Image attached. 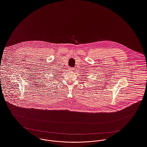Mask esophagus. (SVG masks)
<instances>
[{
    "label": "esophagus",
    "mask_w": 147,
    "mask_h": 147,
    "mask_svg": "<svg viewBox=\"0 0 147 147\" xmlns=\"http://www.w3.org/2000/svg\"><path fill=\"white\" fill-rule=\"evenodd\" d=\"M74 68H71V67H69V68H68V71H74Z\"/></svg>",
    "instance_id": "1"
}]
</instances>
